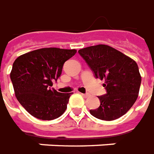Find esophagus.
Wrapping results in <instances>:
<instances>
[{
	"label": "esophagus",
	"mask_w": 154,
	"mask_h": 154,
	"mask_svg": "<svg viewBox=\"0 0 154 154\" xmlns=\"http://www.w3.org/2000/svg\"><path fill=\"white\" fill-rule=\"evenodd\" d=\"M81 95H82L84 98H89L90 96V94H81Z\"/></svg>",
	"instance_id": "34e87169"
}]
</instances>
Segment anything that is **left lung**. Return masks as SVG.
Listing matches in <instances>:
<instances>
[{
	"mask_svg": "<svg viewBox=\"0 0 154 154\" xmlns=\"http://www.w3.org/2000/svg\"><path fill=\"white\" fill-rule=\"evenodd\" d=\"M78 52L94 77L105 81L106 94L98 97L100 107L90 109L89 113L106 121L117 119L126 114L137 100L141 85L137 63L106 45L84 48Z\"/></svg>",
	"mask_w": 154,
	"mask_h": 154,
	"instance_id": "8db88e82",
	"label": "left lung"
}]
</instances>
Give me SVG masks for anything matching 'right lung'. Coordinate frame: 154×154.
Listing matches in <instances>:
<instances>
[{
	"mask_svg": "<svg viewBox=\"0 0 154 154\" xmlns=\"http://www.w3.org/2000/svg\"><path fill=\"white\" fill-rule=\"evenodd\" d=\"M75 53V50L43 48L22 54L13 63L11 79L16 99L32 116L52 120L65 113L73 93L62 94L51 88L65 62Z\"/></svg>",
	"mask_w": 154,
	"mask_h": 154,
	"instance_id": "obj_1",
	"label": "right lung"
}]
</instances>
